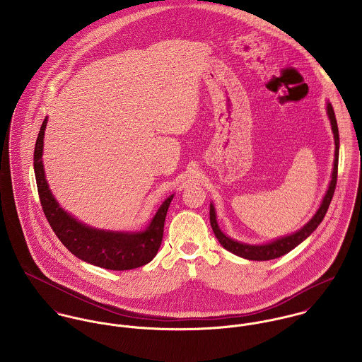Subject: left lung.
Returning <instances> with one entry per match:
<instances>
[{"mask_svg": "<svg viewBox=\"0 0 362 362\" xmlns=\"http://www.w3.org/2000/svg\"><path fill=\"white\" fill-rule=\"evenodd\" d=\"M327 115L330 118V124H332V129H333V135H334V145H336V152H334V167H333V173H332V181L329 184V189L320 204V207L317 209V211L315 213V216L310 218V221L297 233L283 237L280 240H276L273 243L264 244V245H248V244H241L238 241H234L231 238H228L227 235H224L221 233V230L217 226L216 221V211L214 206L210 204V226L211 230L216 235V238L218 240V243L223 245V248H226L227 251H230L234 255H238L241 258L250 259V260H270V259L280 258L283 255H286L287 252H290L291 250H294L298 244H301L305 238H308L310 234L316 230V227L322 223L329 205L332 202L334 189H336V184H337V167H339V128H337V121H336V115L333 111L332 104L327 103Z\"/></svg>", "mask_w": 362, "mask_h": 362, "instance_id": "8db88e82", "label": "left lung"}]
</instances>
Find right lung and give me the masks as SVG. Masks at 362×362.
<instances>
[{
	"label": "right lung",
	"mask_w": 362,
	"mask_h": 362,
	"mask_svg": "<svg viewBox=\"0 0 362 362\" xmlns=\"http://www.w3.org/2000/svg\"><path fill=\"white\" fill-rule=\"evenodd\" d=\"M46 125L47 118H45L39 131L33 165L40 204L58 240L76 258L108 270H129L149 263L160 248L165 214L174 195L161 204L149 227L141 233L104 231L76 221V218L58 206L45 178L42 155Z\"/></svg>",
	"instance_id": "right-lung-1"
}]
</instances>
